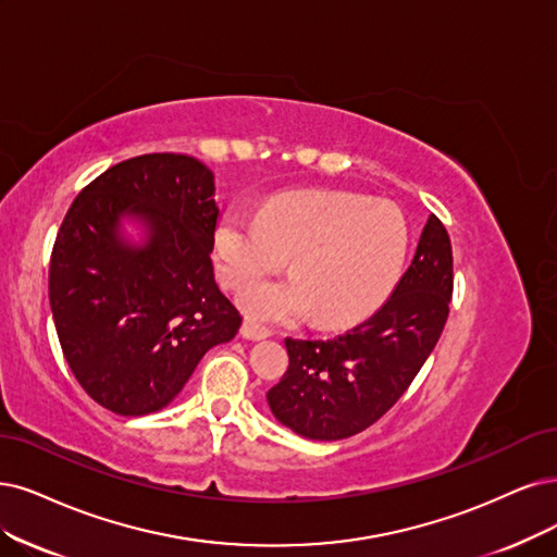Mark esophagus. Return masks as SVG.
<instances>
[{"label": "esophagus", "mask_w": 557, "mask_h": 557, "mask_svg": "<svg viewBox=\"0 0 557 557\" xmlns=\"http://www.w3.org/2000/svg\"><path fill=\"white\" fill-rule=\"evenodd\" d=\"M240 335H243L245 339H265V337H271V331H268L265 325L247 319V321L240 325Z\"/></svg>", "instance_id": "obj_1"}]
</instances>
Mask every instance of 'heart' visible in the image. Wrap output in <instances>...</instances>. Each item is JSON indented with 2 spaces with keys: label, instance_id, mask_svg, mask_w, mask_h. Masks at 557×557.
Here are the masks:
<instances>
[{
  "label": "heart",
  "instance_id": "heart-1",
  "mask_svg": "<svg viewBox=\"0 0 557 557\" xmlns=\"http://www.w3.org/2000/svg\"><path fill=\"white\" fill-rule=\"evenodd\" d=\"M408 240L395 206L346 193H296L263 211L232 206L215 230L213 257L220 282L236 292L292 257L294 277L252 286L245 310L263 321L312 312L321 325H344L393 286Z\"/></svg>",
  "mask_w": 557,
  "mask_h": 557
}]
</instances>
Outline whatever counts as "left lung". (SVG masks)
<instances>
[{
	"label": "left lung",
	"instance_id": "obj_1",
	"mask_svg": "<svg viewBox=\"0 0 557 557\" xmlns=\"http://www.w3.org/2000/svg\"><path fill=\"white\" fill-rule=\"evenodd\" d=\"M451 289V243L431 215L413 261L379 312L333 339H284L289 367L265 395L273 416L312 441H339L372 426L434 351Z\"/></svg>",
	"mask_w": 557,
	"mask_h": 557
}]
</instances>
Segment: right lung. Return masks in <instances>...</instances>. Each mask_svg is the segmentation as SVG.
<instances>
[{
  "label": "right lung",
  "instance_id": "right-lung-1",
  "mask_svg": "<svg viewBox=\"0 0 557 557\" xmlns=\"http://www.w3.org/2000/svg\"><path fill=\"white\" fill-rule=\"evenodd\" d=\"M213 172L193 156L147 153L96 176L75 197L50 257V307L82 389L116 416L168 406L209 348L243 317L215 284ZM141 216L148 243L117 222Z\"/></svg>",
  "mask_w": 557,
  "mask_h": 557
}]
</instances>
